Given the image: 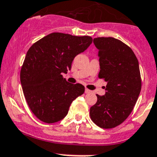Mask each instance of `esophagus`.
<instances>
[{
	"label": "esophagus",
	"mask_w": 157,
	"mask_h": 157,
	"mask_svg": "<svg viewBox=\"0 0 157 157\" xmlns=\"http://www.w3.org/2000/svg\"><path fill=\"white\" fill-rule=\"evenodd\" d=\"M91 90H90L89 89H87V88H86L85 89V93L86 94H90V93H91Z\"/></svg>",
	"instance_id": "1"
}]
</instances>
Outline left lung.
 Masks as SVG:
<instances>
[{"mask_svg": "<svg viewBox=\"0 0 157 157\" xmlns=\"http://www.w3.org/2000/svg\"><path fill=\"white\" fill-rule=\"evenodd\" d=\"M94 44L99 50L98 78L107 82L105 94H97L90 109L92 121L102 128L121 124L129 116L141 90L138 60L128 45L113 37H98Z\"/></svg>", "mask_w": 157, "mask_h": 157, "instance_id": "obj_1", "label": "left lung"}]
</instances>
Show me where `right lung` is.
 I'll return each mask as SVG.
<instances>
[{"instance_id":"obj_1","label":"right lung","mask_w":157,"mask_h":157,"mask_svg":"<svg viewBox=\"0 0 157 157\" xmlns=\"http://www.w3.org/2000/svg\"><path fill=\"white\" fill-rule=\"evenodd\" d=\"M88 36L53 33L33 44L21 70V82L29 108L45 123H55L67 114L72 101L85 91L80 83L66 81L62 73L71 69L77 55L90 45Z\"/></svg>"}]
</instances>
